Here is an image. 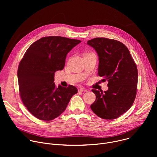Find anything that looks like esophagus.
I'll return each mask as SVG.
<instances>
[{
    "instance_id": "1",
    "label": "esophagus",
    "mask_w": 157,
    "mask_h": 157,
    "mask_svg": "<svg viewBox=\"0 0 157 157\" xmlns=\"http://www.w3.org/2000/svg\"><path fill=\"white\" fill-rule=\"evenodd\" d=\"M78 91H79V92H87V90L86 89H85V88H84V87H81V88H79V89H78Z\"/></svg>"
}]
</instances>
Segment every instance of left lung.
<instances>
[{"instance_id": "left-lung-1", "label": "left lung", "mask_w": 157, "mask_h": 157, "mask_svg": "<svg viewBox=\"0 0 157 157\" xmlns=\"http://www.w3.org/2000/svg\"><path fill=\"white\" fill-rule=\"evenodd\" d=\"M99 56L98 75L107 81L108 90L92 89L96 98L91 108L98 117L115 119L127 112L135 101L138 81L137 65L129 50L119 41L95 38L87 41Z\"/></svg>"}]
</instances>
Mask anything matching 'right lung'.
Returning <instances> with one entry per match:
<instances>
[{"label": "right lung", "instance_id": "obj_1", "mask_svg": "<svg viewBox=\"0 0 157 157\" xmlns=\"http://www.w3.org/2000/svg\"><path fill=\"white\" fill-rule=\"evenodd\" d=\"M81 41L59 36L42 37L31 44L20 61L17 71L20 96L37 119L56 118L78 93L72 85L57 87L54 75L64 68L67 54Z\"/></svg>", "mask_w": 157, "mask_h": 157}]
</instances>
